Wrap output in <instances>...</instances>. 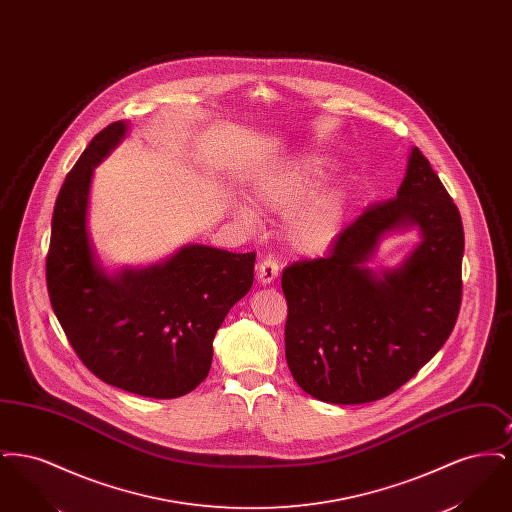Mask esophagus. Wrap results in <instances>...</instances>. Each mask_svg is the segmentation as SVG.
I'll return each instance as SVG.
<instances>
[{"instance_id":"34e87169","label":"esophagus","mask_w":512,"mask_h":512,"mask_svg":"<svg viewBox=\"0 0 512 512\" xmlns=\"http://www.w3.org/2000/svg\"><path fill=\"white\" fill-rule=\"evenodd\" d=\"M278 272H280V268H278V263L272 257L261 259L259 265H257V280L263 286H270L278 278Z\"/></svg>"}]
</instances>
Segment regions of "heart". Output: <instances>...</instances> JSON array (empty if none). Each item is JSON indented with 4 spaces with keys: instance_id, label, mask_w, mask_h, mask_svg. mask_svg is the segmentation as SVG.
Listing matches in <instances>:
<instances>
[{
    "instance_id": "b5f03b06",
    "label": "heart",
    "mask_w": 512,
    "mask_h": 512,
    "mask_svg": "<svg viewBox=\"0 0 512 512\" xmlns=\"http://www.w3.org/2000/svg\"><path fill=\"white\" fill-rule=\"evenodd\" d=\"M334 161L322 153H303L259 174L251 182L255 205L272 215H286L284 238L301 257H322L340 242L347 211L349 188L343 182L322 180ZM247 226L257 224V213L242 201L232 205Z\"/></svg>"
}]
</instances>
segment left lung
Here are the masks:
<instances>
[{"mask_svg": "<svg viewBox=\"0 0 512 512\" xmlns=\"http://www.w3.org/2000/svg\"><path fill=\"white\" fill-rule=\"evenodd\" d=\"M416 229L395 268L369 267L382 239ZM463 222L430 161L413 147L397 195L368 207L326 259L282 272L286 361L299 388L334 405L390 395L447 341L461 309Z\"/></svg>", "mask_w": 512, "mask_h": 512, "instance_id": "obj_1", "label": "left lung"}]
</instances>
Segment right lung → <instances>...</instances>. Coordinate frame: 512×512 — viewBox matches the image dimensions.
<instances>
[{
	"instance_id": "obj_1",
	"label": "right lung",
	"mask_w": 512,
	"mask_h": 512,
	"mask_svg": "<svg viewBox=\"0 0 512 512\" xmlns=\"http://www.w3.org/2000/svg\"><path fill=\"white\" fill-rule=\"evenodd\" d=\"M130 126L117 121L103 128L57 195L49 299L76 355L99 380L172 399L207 378L215 334L253 286L255 253L188 244L144 267L103 265L88 224L92 180Z\"/></svg>"
}]
</instances>
